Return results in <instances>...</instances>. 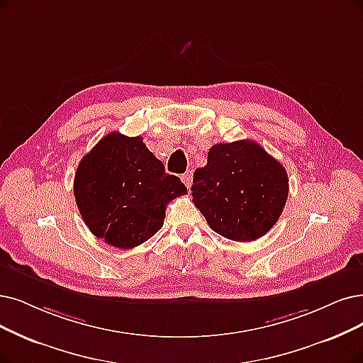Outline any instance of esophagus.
Masks as SVG:
<instances>
[{"label": "esophagus", "instance_id": "34e87169", "mask_svg": "<svg viewBox=\"0 0 363 363\" xmlns=\"http://www.w3.org/2000/svg\"><path fill=\"white\" fill-rule=\"evenodd\" d=\"M182 180H183V183L186 184L187 189H189V187L192 186V180H194V171H192V169L186 171V172L183 174V176H182Z\"/></svg>", "mask_w": 363, "mask_h": 363}]
</instances>
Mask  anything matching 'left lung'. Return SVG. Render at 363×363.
I'll use <instances>...</instances> for the list:
<instances>
[{
    "instance_id": "1",
    "label": "left lung",
    "mask_w": 363,
    "mask_h": 363,
    "mask_svg": "<svg viewBox=\"0 0 363 363\" xmlns=\"http://www.w3.org/2000/svg\"><path fill=\"white\" fill-rule=\"evenodd\" d=\"M194 204L217 234L255 241L277 223L286 206L284 167L252 140L217 143L192 184Z\"/></svg>"
}]
</instances>
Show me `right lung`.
Masks as SVG:
<instances>
[{
	"label": "right lung",
	"instance_id": "right-lung-1",
	"mask_svg": "<svg viewBox=\"0 0 363 363\" xmlns=\"http://www.w3.org/2000/svg\"><path fill=\"white\" fill-rule=\"evenodd\" d=\"M187 194L177 176L146 147L141 137L110 133L84 155L74 196L89 230L108 245L133 249L162 228L167 204Z\"/></svg>",
	"mask_w": 363,
	"mask_h": 363
}]
</instances>
